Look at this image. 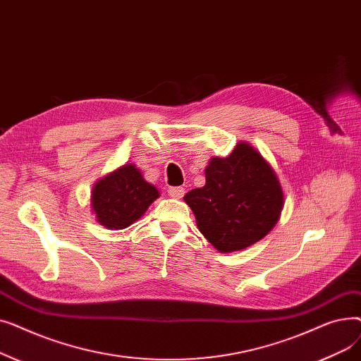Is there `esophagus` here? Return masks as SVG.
<instances>
[{"instance_id": "esophagus-1", "label": "esophagus", "mask_w": 361, "mask_h": 361, "mask_svg": "<svg viewBox=\"0 0 361 361\" xmlns=\"http://www.w3.org/2000/svg\"><path fill=\"white\" fill-rule=\"evenodd\" d=\"M168 195L174 199H181L184 196V188L183 187H169Z\"/></svg>"}]
</instances>
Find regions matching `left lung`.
Wrapping results in <instances>:
<instances>
[{
    "label": "left lung",
    "mask_w": 361,
    "mask_h": 361,
    "mask_svg": "<svg viewBox=\"0 0 361 361\" xmlns=\"http://www.w3.org/2000/svg\"><path fill=\"white\" fill-rule=\"evenodd\" d=\"M206 184L184 196L199 231L222 253L243 250L267 235L279 219L283 193L274 168L247 142L226 158H212Z\"/></svg>",
    "instance_id": "obj_1"
}]
</instances>
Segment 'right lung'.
<instances>
[{"label":"right lung","instance_id":"add662e5","mask_svg":"<svg viewBox=\"0 0 361 361\" xmlns=\"http://www.w3.org/2000/svg\"><path fill=\"white\" fill-rule=\"evenodd\" d=\"M158 197V188L143 178L140 169L126 164L94 183L90 204L105 228L123 230L143 216Z\"/></svg>","mask_w":361,"mask_h":361}]
</instances>
